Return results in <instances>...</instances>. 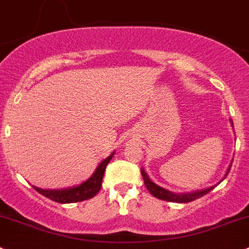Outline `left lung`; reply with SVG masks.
Returning <instances> with one entry per match:
<instances>
[{"label": "left lung", "instance_id": "obj_1", "mask_svg": "<svg viewBox=\"0 0 249 249\" xmlns=\"http://www.w3.org/2000/svg\"><path fill=\"white\" fill-rule=\"evenodd\" d=\"M231 124H232V121H231ZM232 127H234V125H232ZM230 168H231V165H229V168H228V171H227V173H225L224 178H222V181L224 180L225 178H227V175H228V174H229ZM142 175L143 182H145L146 188L148 189V192H150V193L152 194L153 196H156V198L160 199V200L171 201V202H189V201H193V200H196V199L201 198L202 196L207 194V193H209V192H211L212 189H213L214 187L217 186V184H216V186L209 187V188L202 189V191L192 192V193L176 194V193H174V192L168 191V189L163 188V187L158 186V184H156L155 182L151 181V178H148V175H147V174H146V171L143 170L142 168Z\"/></svg>", "mask_w": 249, "mask_h": 249}]
</instances>
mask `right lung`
<instances>
[{"instance_id":"right-lung-1","label":"right lung","mask_w":249,"mask_h":249,"mask_svg":"<svg viewBox=\"0 0 249 249\" xmlns=\"http://www.w3.org/2000/svg\"><path fill=\"white\" fill-rule=\"evenodd\" d=\"M112 156H114V152H112L109 157L99 163L96 171L92 174V176L89 180L83 182V183L79 184V186L71 187V188L66 189H43L36 186L32 187L38 192V193L42 194V196H47V198L51 199L53 201L60 202V204H71V202H78L87 200V199H91L101 191L104 171H106L107 164L111 160Z\"/></svg>"}]
</instances>
